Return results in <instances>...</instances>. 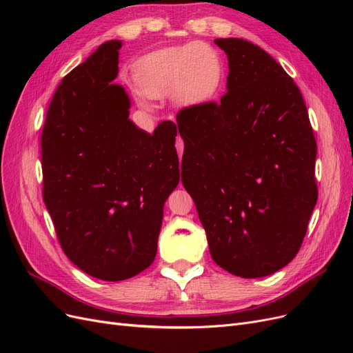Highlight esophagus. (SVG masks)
<instances>
[{"label": "esophagus", "mask_w": 353, "mask_h": 353, "mask_svg": "<svg viewBox=\"0 0 353 353\" xmlns=\"http://www.w3.org/2000/svg\"><path fill=\"white\" fill-rule=\"evenodd\" d=\"M175 145H176L178 156H179V159H181V156H183V152H184V141H183V138L178 137V138H176V143H175Z\"/></svg>", "instance_id": "obj_1"}]
</instances>
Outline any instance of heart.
Here are the masks:
<instances>
[{
  "mask_svg": "<svg viewBox=\"0 0 353 353\" xmlns=\"http://www.w3.org/2000/svg\"><path fill=\"white\" fill-rule=\"evenodd\" d=\"M225 77L219 51L206 42H187L148 56L140 69V82L152 99L172 95L179 105H200L218 94Z\"/></svg>",
  "mask_w": 353,
  "mask_h": 353,
  "instance_id": "heart-1",
  "label": "heart"
}]
</instances>
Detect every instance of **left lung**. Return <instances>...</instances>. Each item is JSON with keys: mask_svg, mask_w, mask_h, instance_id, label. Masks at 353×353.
<instances>
[{"mask_svg": "<svg viewBox=\"0 0 353 353\" xmlns=\"http://www.w3.org/2000/svg\"><path fill=\"white\" fill-rule=\"evenodd\" d=\"M221 101L176 114L181 176L206 231L212 259L243 279L281 270L301 249L316 205V141L294 81L268 52L240 38Z\"/></svg>", "mask_w": 353, "mask_h": 353, "instance_id": "left-lung-1", "label": "left lung"}]
</instances>
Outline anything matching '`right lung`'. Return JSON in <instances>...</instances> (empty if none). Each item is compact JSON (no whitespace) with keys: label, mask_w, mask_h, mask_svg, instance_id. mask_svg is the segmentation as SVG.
Returning <instances> with one entry per match:
<instances>
[{"label":"right lung","mask_w":353,"mask_h":353,"mask_svg":"<svg viewBox=\"0 0 353 353\" xmlns=\"http://www.w3.org/2000/svg\"><path fill=\"white\" fill-rule=\"evenodd\" d=\"M121 47L104 42L63 78L41 137L42 197L61 249L104 281L153 263L163 205L179 183L176 125L137 128L130 97L112 82Z\"/></svg>","instance_id":"obj_1"}]
</instances>
